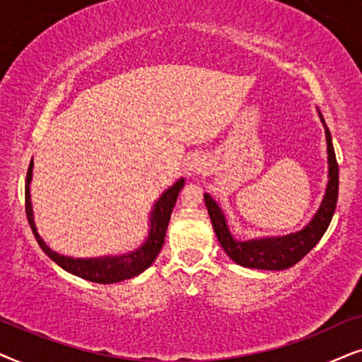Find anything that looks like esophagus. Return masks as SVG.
<instances>
[{
	"label": "esophagus",
	"instance_id": "obj_1",
	"mask_svg": "<svg viewBox=\"0 0 362 362\" xmlns=\"http://www.w3.org/2000/svg\"><path fill=\"white\" fill-rule=\"evenodd\" d=\"M206 168V162L205 158L199 156V153H195V156L190 157L189 160V170L194 172V173H199V172H204Z\"/></svg>",
	"mask_w": 362,
	"mask_h": 362
}]
</instances>
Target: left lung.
<instances>
[{
	"label": "left lung",
	"mask_w": 362,
	"mask_h": 362,
	"mask_svg": "<svg viewBox=\"0 0 362 362\" xmlns=\"http://www.w3.org/2000/svg\"><path fill=\"white\" fill-rule=\"evenodd\" d=\"M320 119L325 125L326 144H327V180L325 197L317 209L316 215L313 216L310 223L305 228L296 231V233L285 235V237H267V238H253L247 242L235 240L230 233L228 225L223 211L218 204L211 199L209 194L204 195L206 210H209L211 225L216 233V238L225 250V253L233 259L237 264L245 268L257 269H286L305 258L316 243L320 242L327 226L331 223L332 215H334L336 204H338V189H339V170L338 162H336L334 147H332L331 132L320 112Z\"/></svg>",
	"instance_id": "left-lung-1"
}]
</instances>
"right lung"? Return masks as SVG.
Instances as JSON below:
<instances>
[{"mask_svg": "<svg viewBox=\"0 0 362 362\" xmlns=\"http://www.w3.org/2000/svg\"><path fill=\"white\" fill-rule=\"evenodd\" d=\"M33 160L30 162L26 173V190H24V200H26V216L30 221V226L35 233V238L40 245L42 252L49 257L56 264H59L62 269L67 273L76 274V276L88 279L93 283H100V285H110V283L124 281V279L134 278L141 274L144 269H147L160 253V248L165 240V231L170 220L172 210L175 206L178 192L184 187V178L178 180L172 187L163 192L158 197V200L153 205L151 211V230H148V237L144 242L142 247H139L134 252L125 255H117V257H99V258H72L59 255L47 247L45 240L37 233L35 216H33V205L30 195V184L33 178Z\"/></svg>", "mask_w": 362, "mask_h": 362, "instance_id": "right-lung-1", "label": "right lung"}]
</instances>
